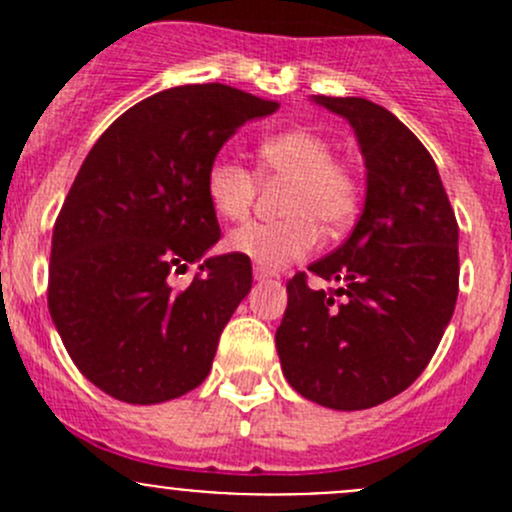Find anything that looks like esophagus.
<instances>
[{"label":"esophagus","mask_w":512,"mask_h":512,"mask_svg":"<svg viewBox=\"0 0 512 512\" xmlns=\"http://www.w3.org/2000/svg\"><path fill=\"white\" fill-rule=\"evenodd\" d=\"M272 277V272H267V270H262V267H255V280H270Z\"/></svg>","instance_id":"obj_1"}]
</instances>
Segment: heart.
Wrapping results in <instances>:
<instances>
[{
  "label": "heart",
  "instance_id": "heart-1",
  "mask_svg": "<svg viewBox=\"0 0 512 512\" xmlns=\"http://www.w3.org/2000/svg\"><path fill=\"white\" fill-rule=\"evenodd\" d=\"M262 178H289L282 215L275 223H247L227 235L225 247L262 270L302 260L317 247L319 226L337 230L354 218L359 183L352 170L332 158L327 138L304 128L275 133L257 148ZM205 193L223 220H242L252 208L257 178L237 160L220 156L205 173Z\"/></svg>",
  "mask_w": 512,
  "mask_h": 512
}]
</instances>
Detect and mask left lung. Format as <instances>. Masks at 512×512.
<instances>
[{"label": "left lung", "instance_id": "left-lung-1", "mask_svg": "<svg viewBox=\"0 0 512 512\" xmlns=\"http://www.w3.org/2000/svg\"><path fill=\"white\" fill-rule=\"evenodd\" d=\"M347 118L366 165V200L352 235L299 272L275 342L297 394L337 411L394 399L421 376L458 297V223L431 153L379 103L312 96Z\"/></svg>", "mask_w": 512, "mask_h": 512}]
</instances>
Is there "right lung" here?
Instances as JSON below:
<instances>
[{"instance_id": "add662e5", "label": "right lung", "mask_w": 512, "mask_h": 512, "mask_svg": "<svg viewBox=\"0 0 512 512\" xmlns=\"http://www.w3.org/2000/svg\"><path fill=\"white\" fill-rule=\"evenodd\" d=\"M280 108L223 84L143 98L106 128L51 237L49 312L81 374L126 404L178 399L205 381L252 287L247 257L203 260L220 240L205 173L252 118ZM200 261L185 290L169 275Z\"/></svg>"}]
</instances>
